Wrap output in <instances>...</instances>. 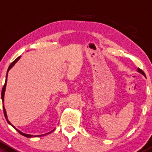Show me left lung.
I'll use <instances>...</instances> for the list:
<instances>
[{"instance_id":"1","label":"left lung","mask_w":152,"mask_h":152,"mask_svg":"<svg viewBox=\"0 0 152 152\" xmlns=\"http://www.w3.org/2000/svg\"><path fill=\"white\" fill-rule=\"evenodd\" d=\"M137 71H138V73H141V74H142L143 75V76H146V75H145V73H144V71H142V70H141V69H140V68H137Z\"/></svg>"}]
</instances>
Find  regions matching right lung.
<instances>
[{
	"label": "right lung",
	"instance_id": "right-lung-1",
	"mask_svg": "<svg viewBox=\"0 0 152 152\" xmlns=\"http://www.w3.org/2000/svg\"><path fill=\"white\" fill-rule=\"evenodd\" d=\"M20 58H21V56H19V57H18L17 58H16V59L14 61H13V62L11 63V64L10 65V66H9V67H8V71H7V74H6V81H5V84H4V86H3V89H2V91H1V99H2V102H3V113H4V116H5V118H6V121H7V122H8V124H10V125H11V126H12L13 128H14L15 129H16V131H17L18 132H19V133L20 134H21V135H22V136H25V137H27V138H31V137H40V136H45V135H47V134H49V133H52V132H53V131H55V129H56V128H54V129H53V131H51L50 132H49V133H45V134H43V135H36V136H33V135L26 134V133H24L21 132V131H20L19 130H18L17 128H16V127H14V126H13V125L11 124V123L9 122V121H8V119L7 114H6V109H5V107H4V94H5V91H6V84H7V77H8V71H9V70L11 69V68H12L13 66H14V65L16 64V63H17V61H19V60L20 59Z\"/></svg>",
	"mask_w": 152,
	"mask_h": 152
}]
</instances>
